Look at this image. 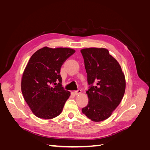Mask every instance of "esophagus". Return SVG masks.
I'll return each instance as SVG.
<instances>
[{
  "mask_svg": "<svg viewBox=\"0 0 150 150\" xmlns=\"http://www.w3.org/2000/svg\"><path fill=\"white\" fill-rule=\"evenodd\" d=\"M81 93V90H78L77 91H75V92H74V94H75V95H79Z\"/></svg>",
  "mask_w": 150,
  "mask_h": 150,
  "instance_id": "obj_1",
  "label": "esophagus"
}]
</instances>
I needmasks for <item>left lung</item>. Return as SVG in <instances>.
I'll list each match as a JSON object with an SVG mask.
<instances>
[{
	"label": "left lung",
	"instance_id": "8db88e82",
	"mask_svg": "<svg viewBox=\"0 0 150 150\" xmlns=\"http://www.w3.org/2000/svg\"><path fill=\"white\" fill-rule=\"evenodd\" d=\"M81 52L90 85L86 91L88 104L82 112L92 121L100 122L109 118L122 100L126 89L125 76L107 49L90 47Z\"/></svg>",
	"mask_w": 150,
	"mask_h": 150
}]
</instances>
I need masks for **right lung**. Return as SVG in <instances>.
Masks as SVG:
<instances>
[{"instance_id": "right-lung-1", "label": "right lung", "mask_w": 150, "mask_h": 150, "mask_svg": "<svg viewBox=\"0 0 150 150\" xmlns=\"http://www.w3.org/2000/svg\"><path fill=\"white\" fill-rule=\"evenodd\" d=\"M75 50L44 47L33 54L21 80L22 95L35 115L51 119L62 112L70 92L64 90L60 68Z\"/></svg>"}]
</instances>
